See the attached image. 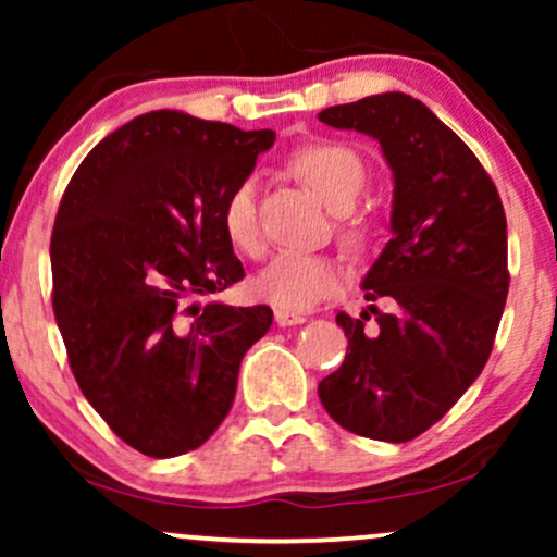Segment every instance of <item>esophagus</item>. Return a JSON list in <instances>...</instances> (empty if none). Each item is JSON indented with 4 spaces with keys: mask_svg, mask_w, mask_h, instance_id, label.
Instances as JSON below:
<instances>
[{
    "mask_svg": "<svg viewBox=\"0 0 557 557\" xmlns=\"http://www.w3.org/2000/svg\"><path fill=\"white\" fill-rule=\"evenodd\" d=\"M273 317H276L278 326H296L307 322V317L299 314V311H288V309H276L273 311Z\"/></svg>",
    "mask_w": 557,
    "mask_h": 557,
    "instance_id": "34e87169",
    "label": "esophagus"
}]
</instances>
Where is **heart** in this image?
I'll return each mask as SVG.
<instances>
[{
  "instance_id": "heart-1",
  "label": "heart",
  "mask_w": 557,
  "mask_h": 557,
  "mask_svg": "<svg viewBox=\"0 0 557 557\" xmlns=\"http://www.w3.org/2000/svg\"><path fill=\"white\" fill-rule=\"evenodd\" d=\"M288 170L304 185L322 197L332 210L352 208L364 187V164L355 149L332 139H314L296 147L288 154ZM223 231L233 248L256 256L261 250V225H258V202L253 180H243L227 193L223 202ZM342 235L352 246L368 240V223L360 218H345L339 225ZM342 284L337 263L324 256L281 250L258 273L253 292L276 309L309 311L319 301L330 299Z\"/></svg>"
}]
</instances>
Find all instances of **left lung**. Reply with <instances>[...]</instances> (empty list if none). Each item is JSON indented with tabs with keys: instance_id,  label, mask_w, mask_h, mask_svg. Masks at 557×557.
<instances>
[{
	"instance_id": "1",
	"label": "left lung",
	"mask_w": 557,
	"mask_h": 557,
	"mask_svg": "<svg viewBox=\"0 0 557 557\" xmlns=\"http://www.w3.org/2000/svg\"><path fill=\"white\" fill-rule=\"evenodd\" d=\"M319 121L380 141L393 170L383 253L362 281L376 324L337 314L347 355L319 383L342 429L403 444L444 418L484 370L509 292L507 218L467 144L429 106L380 94L324 109Z\"/></svg>"
}]
</instances>
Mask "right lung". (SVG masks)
<instances>
[{
	"instance_id": "1",
	"label": "right lung",
	"mask_w": 557,
	"mask_h": 557,
	"mask_svg": "<svg viewBox=\"0 0 557 557\" xmlns=\"http://www.w3.org/2000/svg\"><path fill=\"white\" fill-rule=\"evenodd\" d=\"M276 132L182 111L136 116L75 170L50 238L52 309L81 393L151 459L205 444L269 307L195 304L246 276L223 202Z\"/></svg>"
}]
</instances>
